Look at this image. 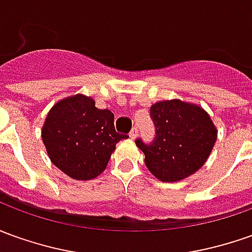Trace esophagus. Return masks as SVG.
<instances>
[{
	"label": "esophagus",
	"mask_w": 252,
	"mask_h": 252,
	"mask_svg": "<svg viewBox=\"0 0 252 252\" xmlns=\"http://www.w3.org/2000/svg\"><path fill=\"white\" fill-rule=\"evenodd\" d=\"M129 136H130V138H131V140H134V138L138 136V129H137V127H133V129L130 130Z\"/></svg>",
	"instance_id": "obj_1"
}]
</instances>
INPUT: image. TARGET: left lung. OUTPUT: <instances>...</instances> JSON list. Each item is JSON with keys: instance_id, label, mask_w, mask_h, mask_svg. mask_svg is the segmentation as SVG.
<instances>
[{"instance_id": "obj_1", "label": "left lung", "mask_w": 252, "mask_h": 252, "mask_svg": "<svg viewBox=\"0 0 252 252\" xmlns=\"http://www.w3.org/2000/svg\"><path fill=\"white\" fill-rule=\"evenodd\" d=\"M149 116L155 126L154 140H136L149 171L160 181L174 182L200 169L217 140L207 112L193 104L171 100L154 104Z\"/></svg>"}]
</instances>
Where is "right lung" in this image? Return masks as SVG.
Wrapping results in <instances>:
<instances>
[{
	"label": "right lung",
	"mask_w": 252,
	"mask_h": 252,
	"mask_svg": "<svg viewBox=\"0 0 252 252\" xmlns=\"http://www.w3.org/2000/svg\"><path fill=\"white\" fill-rule=\"evenodd\" d=\"M121 134L114 114L98 109L90 97L76 94L50 109L42 127V141L55 166L75 180H92L103 173Z\"/></svg>",
	"instance_id": "obj_1"
}]
</instances>
